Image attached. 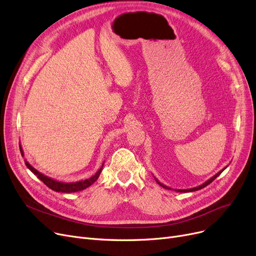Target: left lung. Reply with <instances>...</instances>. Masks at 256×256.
<instances>
[{
	"instance_id": "1",
	"label": "left lung",
	"mask_w": 256,
	"mask_h": 256,
	"mask_svg": "<svg viewBox=\"0 0 256 256\" xmlns=\"http://www.w3.org/2000/svg\"><path fill=\"white\" fill-rule=\"evenodd\" d=\"M228 166V165H227ZM227 166H225V168H223V170H220L218 174H216L214 176H211L210 178V179H208L206 182H204L203 184H201V185H198V186H196V187H194V188H190V190H172V188H170V187H168V186H166V185H164L163 183H161L158 179H157V178H154V180H156V182H157L160 186H162L163 188H165V190H174V192H196V190H202V188H204V187H206L208 184H210L211 182H212L214 179H216V178L222 174V172H223L226 168H227Z\"/></svg>"
}]
</instances>
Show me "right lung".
Here are the masks:
<instances>
[{
    "label": "right lung",
    "instance_id": "obj_1",
    "mask_svg": "<svg viewBox=\"0 0 256 256\" xmlns=\"http://www.w3.org/2000/svg\"><path fill=\"white\" fill-rule=\"evenodd\" d=\"M20 150L22 156H23V157H24V150H23V148H22V146H20ZM25 164H26L27 168L33 174H34L44 184L47 185L50 188V190L56 192L70 194V192H82V190H86V188H88V186H91L98 179L99 176H100V172L102 170L104 162L102 163V168L98 170V172L94 176L88 178V179L80 180V181H76V182H62V181H58V180L53 179V178H51V176H45L44 174L40 172L38 170H36L34 168H33V166L26 159H25Z\"/></svg>",
    "mask_w": 256,
    "mask_h": 256
}]
</instances>
